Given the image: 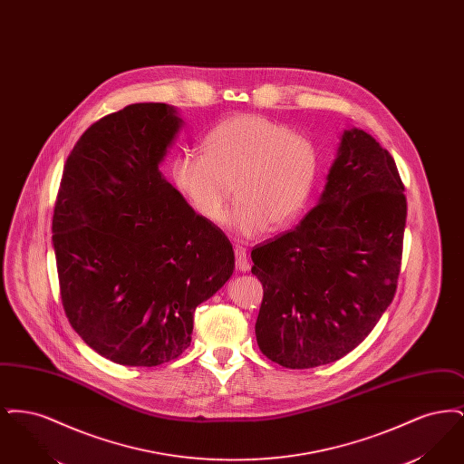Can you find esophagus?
<instances>
[{
  "label": "esophagus",
  "mask_w": 464,
  "mask_h": 464,
  "mask_svg": "<svg viewBox=\"0 0 464 464\" xmlns=\"http://www.w3.org/2000/svg\"><path fill=\"white\" fill-rule=\"evenodd\" d=\"M235 265H237V269L238 271H248L250 269V263H248V257H246V250L240 246V245H237L235 246Z\"/></svg>",
  "instance_id": "obj_1"
}]
</instances>
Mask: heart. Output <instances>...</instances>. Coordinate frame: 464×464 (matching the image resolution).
<instances>
[{
    "label": "heart",
    "instance_id": "heart-1",
    "mask_svg": "<svg viewBox=\"0 0 464 464\" xmlns=\"http://www.w3.org/2000/svg\"><path fill=\"white\" fill-rule=\"evenodd\" d=\"M318 176L314 142L261 114L227 116L205 133L203 153L182 150L170 160L174 188L205 221H221L233 182L227 226L243 238L297 221Z\"/></svg>",
    "mask_w": 464,
    "mask_h": 464
}]
</instances>
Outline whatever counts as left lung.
<instances>
[{"label": "left lung", "instance_id": "1", "mask_svg": "<svg viewBox=\"0 0 464 464\" xmlns=\"http://www.w3.org/2000/svg\"><path fill=\"white\" fill-rule=\"evenodd\" d=\"M405 219L395 160L372 135L344 130L318 203L250 254L265 288L259 350L287 369L354 350L393 301Z\"/></svg>", "mask_w": 464, "mask_h": 464}]
</instances>
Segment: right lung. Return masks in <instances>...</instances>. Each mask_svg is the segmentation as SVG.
<instances>
[{
  "instance_id": "obj_1",
  "label": "right lung",
  "mask_w": 464,
  "mask_h": 464,
  "mask_svg": "<svg viewBox=\"0 0 464 464\" xmlns=\"http://www.w3.org/2000/svg\"><path fill=\"white\" fill-rule=\"evenodd\" d=\"M182 127L174 106L130 104L93 123L67 156L52 221L71 327L114 363L182 353L193 313L231 278L233 246L160 172Z\"/></svg>"
}]
</instances>
